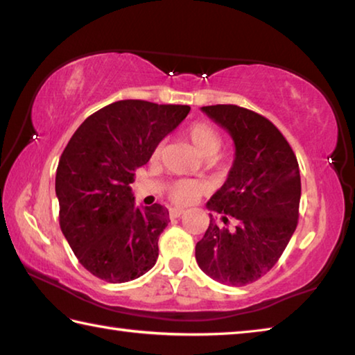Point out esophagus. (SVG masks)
Instances as JSON below:
<instances>
[{
    "mask_svg": "<svg viewBox=\"0 0 355 355\" xmlns=\"http://www.w3.org/2000/svg\"><path fill=\"white\" fill-rule=\"evenodd\" d=\"M182 214H184V209H182V208H171L169 209V216L172 219H177Z\"/></svg>",
    "mask_w": 355,
    "mask_h": 355,
    "instance_id": "obj_1",
    "label": "esophagus"
}]
</instances>
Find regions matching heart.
<instances>
[{
	"instance_id": "1",
	"label": "heart",
	"mask_w": 355,
	"mask_h": 355,
	"mask_svg": "<svg viewBox=\"0 0 355 355\" xmlns=\"http://www.w3.org/2000/svg\"><path fill=\"white\" fill-rule=\"evenodd\" d=\"M184 136L188 137L189 142L196 147L197 152L202 156H214L220 148L222 137L218 128L208 122H192L184 130ZM161 155V146H156L152 152V159H158ZM203 192V184L197 180H177L169 184L167 188V196L172 203L178 207L189 205L194 202Z\"/></svg>"
}]
</instances>
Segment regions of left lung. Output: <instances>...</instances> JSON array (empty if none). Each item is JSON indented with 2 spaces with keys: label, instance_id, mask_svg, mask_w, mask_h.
I'll return each mask as SVG.
<instances>
[{
  "label": "left lung",
  "instance_id": "obj_1",
  "mask_svg": "<svg viewBox=\"0 0 355 355\" xmlns=\"http://www.w3.org/2000/svg\"><path fill=\"white\" fill-rule=\"evenodd\" d=\"M202 111L230 133L235 161L227 182L207 203L222 214L224 225L209 214L196 260L219 284L244 286L271 271L296 230L299 164L285 136L260 114L236 105Z\"/></svg>",
  "mask_w": 355,
  "mask_h": 355
}]
</instances>
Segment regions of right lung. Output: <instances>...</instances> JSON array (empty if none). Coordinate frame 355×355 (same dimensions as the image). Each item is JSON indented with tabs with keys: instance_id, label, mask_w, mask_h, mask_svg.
<instances>
[{
	"instance_id": "obj_1",
	"label": "right lung",
	"mask_w": 355,
	"mask_h": 355,
	"mask_svg": "<svg viewBox=\"0 0 355 355\" xmlns=\"http://www.w3.org/2000/svg\"><path fill=\"white\" fill-rule=\"evenodd\" d=\"M189 110L120 100L84 120L64 148L56 171L59 225L95 277L123 284L155 266L169 211L159 203L137 208L130 184Z\"/></svg>"
}]
</instances>
